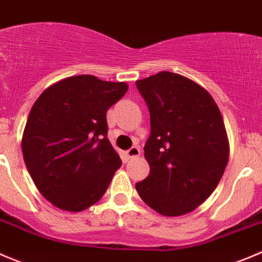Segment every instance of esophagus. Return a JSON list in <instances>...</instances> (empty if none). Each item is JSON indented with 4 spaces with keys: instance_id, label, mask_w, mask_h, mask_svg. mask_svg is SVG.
Segmentation results:
<instances>
[{
    "instance_id": "esophagus-1",
    "label": "esophagus",
    "mask_w": 262,
    "mask_h": 262,
    "mask_svg": "<svg viewBox=\"0 0 262 262\" xmlns=\"http://www.w3.org/2000/svg\"><path fill=\"white\" fill-rule=\"evenodd\" d=\"M126 155H127L128 159H132V158H137L140 155V149L137 146H132L126 151Z\"/></svg>"
}]
</instances>
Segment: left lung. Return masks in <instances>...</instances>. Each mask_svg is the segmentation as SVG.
<instances>
[{
	"label": "left lung",
	"instance_id": "obj_1",
	"mask_svg": "<svg viewBox=\"0 0 262 262\" xmlns=\"http://www.w3.org/2000/svg\"><path fill=\"white\" fill-rule=\"evenodd\" d=\"M150 113L145 158L150 173L136 183L146 205L165 216L195 210L213 193L229 157L227 132L211 95L169 71L137 80Z\"/></svg>",
	"mask_w": 262,
	"mask_h": 262
}]
</instances>
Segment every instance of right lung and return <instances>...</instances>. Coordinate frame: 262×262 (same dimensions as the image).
<instances>
[{
	"label": "right lung",
	"mask_w": 262,
	"mask_h": 262,
	"mask_svg": "<svg viewBox=\"0 0 262 262\" xmlns=\"http://www.w3.org/2000/svg\"><path fill=\"white\" fill-rule=\"evenodd\" d=\"M126 92V82L79 75L49 86L34 103L23 155L37 188L54 206L81 211L104 195L122 164L107 137V111Z\"/></svg>",
	"instance_id": "obj_1"
}]
</instances>
